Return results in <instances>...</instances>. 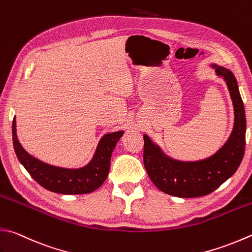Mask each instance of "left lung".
Wrapping results in <instances>:
<instances>
[{
    "mask_svg": "<svg viewBox=\"0 0 252 252\" xmlns=\"http://www.w3.org/2000/svg\"><path fill=\"white\" fill-rule=\"evenodd\" d=\"M210 67L224 80L234 106V126L228 139L207 158L182 161L165 155L162 148L144 135V164L160 191L177 197H198L215 191L238 169L246 146V114L234 73L216 63Z\"/></svg>",
    "mask_w": 252,
    "mask_h": 252,
    "instance_id": "obj_1",
    "label": "left lung"
}]
</instances>
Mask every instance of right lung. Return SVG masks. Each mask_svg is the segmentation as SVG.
Returning <instances> with one entry per match:
<instances>
[{
    "label": "right lung",
    "instance_id": "obj_1",
    "mask_svg": "<svg viewBox=\"0 0 252 252\" xmlns=\"http://www.w3.org/2000/svg\"><path fill=\"white\" fill-rule=\"evenodd\" d=\"M14 150L23 167L42 188L59 194H87L97 189L105 182L110 172L114 148L124 134L117 130L99 139L92 159L80 168H63L46 163L24 149L16 132V118L13 120Z\"/></svg>",
    "mask_w": 252,
    "mask_h": 252
}]
</instances>
